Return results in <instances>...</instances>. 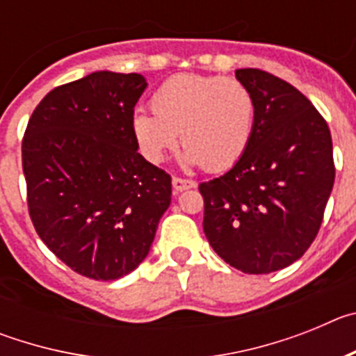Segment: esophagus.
I'll return each mask as SVG.
<instances>
[{"label":"esophagus","instance_id":"1","mask_svg":"<svg viewBox=\"0 0 356 356\" xmlns=\"http://www.w3.org/2000/svg\"><path fill=\"white\" fill-rule=\"evenodd\" d=\"M193 187H196L193 180H185V178H178V176L172 178V188H175L176 193H181V191H187V188Z\"/></svg>","mask_w":356,"mask_h":356}]
</instances>
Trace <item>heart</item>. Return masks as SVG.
<instances>
[{
    "label": "heart",
    "instance_id": "obj_1",
    "mask_svg": "<svg viewBox=\"0 0 356 356\" xmlns=\"http://www.w3.org/2000/svg\"><path fill=\"white\" fill-rule=\"evenodd\" d=\"M153 114L137 110L131 130L151 162L163 160L180 134L184 160L210 172L225 171L250 147L257 119L253 92L235 78L176 74L151 97Z\"/></svg>",
    "mask_w": 356,
    "mask_h": 356
}]
</instances>
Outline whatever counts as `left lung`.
Masks as SVG:
<instances>
[{
  "mask_svg": "<svg viewBox=\"0 0 356 356\" xmlns=\"http://www.w3.org/2000/svg\"><path fill=\"white\" fill-rule=\"evenodd\" d=\"M253 92L250 147L234 168L200 184L203 232L219 257L248 275H267L303 257L323 222L335 181L330 128L287 81L237 69Z\"/></svg>",
  "mask_w": 356,
  "mask_h": 356,
  "instance_id": "left-lung-1",
  "label": "left lung"
}]
</instances>
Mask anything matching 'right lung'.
I'll return each mask as SVG.
<instances>
[{
  "label": "right lung",
  "instance_id": "1",
  "mask_svg": "<svg viewBox=\"0 0 356 356\" xmlns=\"http://www.w3.org/2000/svg\"><path fill=\"white\" fill-rule=\"evenodd\" d=\"M146 87L137 72L96 71L46 94L24 131L31 222L87 278L134 271L171 203V176L140 155L131 130Z\"/></svg>",
  "mask_w": 356,
  "mask_h": 356
}]
</instances>
